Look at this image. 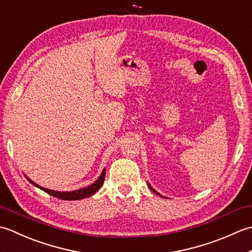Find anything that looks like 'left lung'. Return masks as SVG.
Returning <instances> with one entry per match:
<instances>
[{
  "mask_svg": "<svg viewBox=\"0 0 252 252\" xmlns=\"http://www.w3.org/2000/svg\"><path fill=\"white\" fill-rule=\"evenodd\" d=\"M148 186H149V189H152V190H153V191H155V192H156V194H158V192H157V191H156V190H155V189H153V187H152V186H151V185H149V184H148ZM158 195H159V194H158Z\"/></svg>",
  "mask_w": 252,
  "mask_h": 252,
  "instance_id": "1",
  "label": "left lung"
}]
</instances>
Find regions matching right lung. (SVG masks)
Segmentation results:
<instances>
[{
	"instance_id": "add662e5",
	"label": "right lung",
	"mask_w": 252,
	"mask_h": 252,
	"mask_svg": "<svg viewBox=\"0 0 252 252\" xmlns=\"http://www.w3.org/2000/svg\"><path fill=\"white\" fill-rule=\"evenodd\" d=\"M105 174H106V170L104 169L103 172H101L100 176L97 179V181H95L92 185H90L88 187H84V189H77V190H72V191H56V190H52V189H44V187H41L40 185L35 184L34 182H32L30 179H28V181L30 182L31 184H33L34 186L39 187L40 189L44 190L47 194H50L52 196H54L58 199H63V200H79V199H82V198H87L90 197L91 195L95 194L96 191H97L101 185L104 183V180H105Z\"/></svg>"
}]
</instances>
